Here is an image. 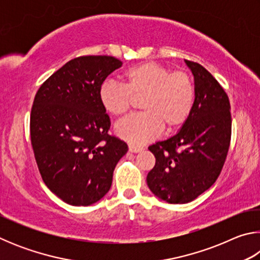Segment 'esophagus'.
Masks as SVG:
<instances>
[{
	"label": "esophagus",
	"mask_w": 260,
	"mask_h": 260,
	"mask_svg": "<svg viewBox=\"0 0 260 260\" xmlns=\"http://www.w3.org/2000/svg\"><path fill=\"white\" fill-rule=\"evenodd\" d=\"M142 149H143V148H141V147H136V146H129V147H128V150H129V152H133V153H136V152L142 151Z\"/></svg>",
	"instance_id": "esophagus-1"
}]
</instances>
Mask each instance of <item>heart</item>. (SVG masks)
I'll use <instances>...</instances> for the list:
<instances>
[{
	"label": "heart",
	"mask_w": 260,
	"mask_h": 260,
	"mask_svg": "<svg viewBox=\"0 0 260 260\" xmlns=\"http://www.w3.org/2000/svg\"><path fill=\"white\" fill-rule=\"evenodd\" d=\"M124 85L105 80L99 89L102 108L112 116H122L133 100L142 98L144 112L135 113L117 122L114 132L132 146H141L156 139L162 127L174 131L187 121L195 101L191 77L183 71L170 72L155 61L133 65L122 73Z\"/></svg>",
	"instance_id": "1"
}]
</instances>
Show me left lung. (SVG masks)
<instances>
[{"label": "left lung", "mask_w": 260, "mask_h": 260, "mask_svg": "<svg viewBox=\"0 0 260 260\" xmlns=\"http://www.w3.org/2000/svg\"><path fill=\"white\" fill-rule=\"evenodd\" d=\"M184 61L195 81L190 116L174 136L148 148L156 158L147 175L148 187L171 204L189 203L212 186L225 164L232 135L226 91L201 64Z\"/></svg>", "instance_id": "obj_1"}]
</instances>
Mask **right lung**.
Instances as JSON below:
<instances>
[{"instance_id":"right-lung-1","label":"right lung","mask_w":260,"mask_h":260,"mask_svg":"<svg viewBox=\"0 0 260 260\" xmlns=\"http://www.w3.org/2000/svg\"><path fill=\"white\" fill-rule=\"evenodd\" d=\"M122 65L112 56L68 61L39 88L30 111V142L43 182L65 203L87 206L112 183L114 167L128 150L111 136L99 101L109 74Z\"/></svg>"}]
</instances>
